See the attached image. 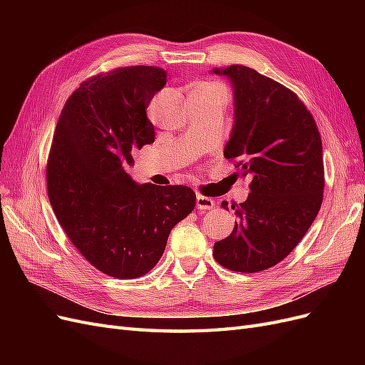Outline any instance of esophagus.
<instances>
[{"instance_id":"esophagus-1","label":"esophagus","mask_w":365,"mask_h":365,"mask_svg":"<svg viewBox=\"0 0 365 365\" xmlns=\"http://www.w3.org/2000/svg\"><path fill=\"white\" fill-rule=\"evenodd\" d=\"M215 200L213 197H208V196H202V195H197L196 196V208L197 210H210L215 207Z\"/></svg>"}]
</instances>
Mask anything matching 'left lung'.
Wrapping results in <instances>:
<instances>
[{"label": "left lung", "instance_id": "obj_1", "mask_svg": "<svg viewBox=\"0 0 365 365\" xmlns=\"http://www.w3.org/2000/svg\"><path fill=\"white\" fill-rule=\"evenodd\" d=\"M233 86L235 123L224 149L251 175L237 222L213 256L224 268L259 272L282 262L303 239L323 202V146L312 114L288 88L245 65L213 68ZM228 208V202H222Z\"/></svg>", "mask_w": 365, "mask_h": 365}]
</instances>
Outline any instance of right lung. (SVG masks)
<instances>
[{
  "instance_id": "right-lung-1",
  "label": "right lung",
  "mask_w": 365,
  "mask_h": 365,
  "mask_svg": "<svg viewBox=\"0 0 365 365\" xmlns=\"http://www.w3.org/2000/svg\"><path fill=\"white\" fill-rule=\"evenodd\" d=\"M165 85L158 67H125L83 82L61 111L47 164L48 200L93 267L137 279L161 259L172 228L192 213L187 185L138 184L132 152L155 130L146 109Z\"/></svg>"
}]
</instances>
